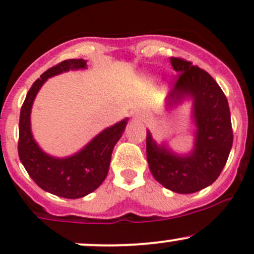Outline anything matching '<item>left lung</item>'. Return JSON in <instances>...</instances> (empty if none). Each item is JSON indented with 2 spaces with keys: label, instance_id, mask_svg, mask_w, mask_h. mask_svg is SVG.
Listing matches in <instances>:
<instances>
[{
  "label": "left lung",
  "instance_id": "obj_1",
  "mask_svg": "<svg viewBox=\"0 0 254 254\" xmlns=\"http://www.w3.org/2000/svg\"><path fill=\"white\" fill-rule=\"evenodd\" d=\"M171 64L177 73L167 106L171 108L187 96L194 99L195 147L190 155L176 156L156 145L147 131L146 156L158 183L176 193L190 194L214 183L224 170L234 141L231 115L226 96L205 70L175 56Z\"/></svg>",
  "mask_w": 254,
  "mask_h": 254
}]
</instances>
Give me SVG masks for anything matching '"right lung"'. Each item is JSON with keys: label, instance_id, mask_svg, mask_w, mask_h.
Wrapping results in <instances>:
<instances>
[{"label": "right lung", "instance_id": "1", "mask_svg": "<svg viewBox=\"0 0 254 254\" xmlns=\"http://www.w3.org/2000/svg\"><path fill=\"white\" fill-rule=\"evenodd\" d=\"M83 59L61 61L45 71L28 91L19 117L18 155L30 178L45 191L67 199H77L96 190L108 175L113 148L127 127V120L103 130L83 150L67 158H54L43 152L30 131V109L40 87L51 76L84 68Z\"/></svg>", "mask_w": 254, "mask_h": 254}]
</instances>
